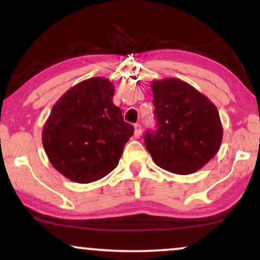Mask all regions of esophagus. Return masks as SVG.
Instances as JSON below:
<instances>
[{
	"instance_id": "34e87169",
	"label": "esophagus",
	"mask_w": 260,
	"mask_h": 260,
	"mask_svg": "<svg viewBox=\"0 0 260 260\" xmlns=\"http://www.w3.org/2000/svg\"><path fill=\"white\" fill-rule=\"evenodd\" d=\"M134 136H136V138H140V136H142V126L139 123L134 124Z\"/></svg>"
}]
</instances>
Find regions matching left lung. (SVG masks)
<instances>
[{"instance_id":"1","label":"left lung","mask_w":260,"mask_h":260,"mask_svg":"<svg viewBox=\"0 0 260 260\" xmlns=\"http://www.w3.org/2000/svg\"><path fill=\"white\" fill-rule=\"evenodd\" d=\"M156 129L147 131V150L157 166L177 175L201 170L219 151L222 126L216 106L176 78L154 80Z\"/></svg>"}]
</instances>
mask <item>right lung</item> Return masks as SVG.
Segmentation results:
<instances>
[{"label":"right lung","mask_w":260,"mask_h":260,"mask_svg":"<svg viewBox=\"0 0 260 260\" xmlns=\"http://www.w3.org/2000/svg\"><path fill=\"white\" fill-rule=\"evenodd\" d=\"M113 92L110 80L96 77L74 85L53 105L43 144L53 168L68 180L90 183L118 165L134 128L113 104Z\"/></svg>","instance_id":"obj_1"}]
</instances>
